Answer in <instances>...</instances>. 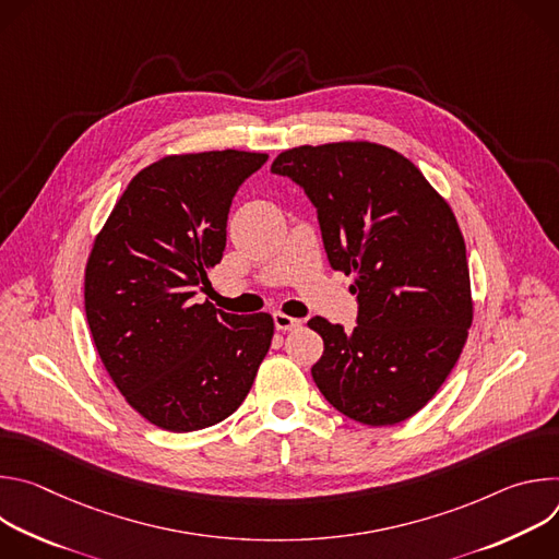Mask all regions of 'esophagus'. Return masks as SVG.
I'll use <instances>...</instances> for the list:
<instances>
[{
	"label": "esophagus",
	"instance_id": "1",
	"mask_svg": "<svg viewBox=\"0 0 559 559\" xmlns=\"http://www.w3.org/2000/svg\"><path fill=\"white\" fill-rule=\"evenodd\" d=\"M274 325L281 332H289V330H298L302 325V321H300V318H294V316H287L283 311H276L274 313Z\"/></svg>",
	"mask_w": 559,
	"mask_h": 559
}]
</instances>
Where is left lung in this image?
<instances>
[{
	"label": "left lung",
	"instance_id": "left-lung-1",
	"mask_svg": "<svg viewBox=\"0 0 559 559\" xmlns=\"http://www.w3.org/2000/svg\"><path fill=\"white\" fill-rule=\"evenodd\" d=\"M274 175L318 212L330 265L354 276L358 325L307 323L325 352L316 386L347 418L386 427L418 414L457 362L473 321L464 238L407 156L371 141L298 145Z\"/></svg>",
	"mask_w": 559,
	"mask_h": 559
}]
</instances>
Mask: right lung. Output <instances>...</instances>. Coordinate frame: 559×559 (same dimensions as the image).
<instances>
[{
  "label": "right lung",
  "mask_w": 559,
  "mask_h": 559,
  "mask_svg": "<svg viewBox=\"0 0 559 559\" xmlns=\"http://www.w3.org/2000/svg\"><path fill=\"white\" fill-rule=\"evenodd\" d=\"M263 152L170 154L123 190L86 263V318L99 358L147 423L186 433L231 416L252 389L274 321L197 302L212 289L231 199Z\"/></svg>",
  "instance_id": "add662e5"
}]
</instances>
